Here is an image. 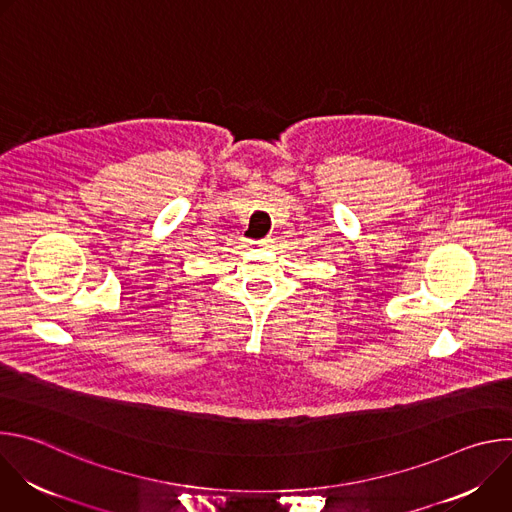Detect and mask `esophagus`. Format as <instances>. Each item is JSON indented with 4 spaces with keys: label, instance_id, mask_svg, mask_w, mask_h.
<instances>
[{
    "label": "esophagus",
    "instance_id": "obj_1",
    "mask_svg": "<svg viewBox=\"0 0 512 512\" xmlns=\"http://www.w3.org/2000/svg\"><path fill=\"white\" fill-rule=\"evenodd\" d=\"M269 243H271V239H263V241H259V245H261V247H267Z\"/></svg>",
    "mask_w": 512,
    "mask_h": 512
}]
</instances>
